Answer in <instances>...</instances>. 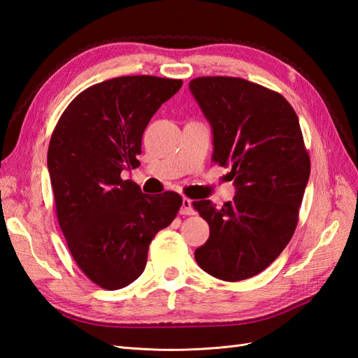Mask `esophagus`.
Here are the masks:
<instances>
[{"label": "esophagus", "instance_id": "1", "mask_svg": "<svg viewBox=\"0 0 358 358\" xmlns=\"http://www.w3.org/2000/svg\"><path fill=\"white\" fill-rule=\"evenodd\" d=\"M180 215H194V209H192V203L189 199L183 197L182 200V208H180Z\"/></svg>", "mask_w": 358, "mask_h": 358}]
</instances>
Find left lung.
Listing matches in <instances>:
<instances>
[{
    "mask_svg": "<svg viewBox=\"0 0 358 358\" xmlns=\"http://www.w3.org/2000/svg\"><path fill=\"white\" fill-rule=\"evenodd\" d=\"M189 90L212 127V161L231 169L236 187L221 209L192 203L210 229L194 257L206 273L237 282L263 272L291 241L310 159L299 117L279 92L227 76L196 78Z\"/></svg>",
    "mask_w": 358,
    "mask_h": 358,
    "instance_id": "8db88e82",
    "label": "left lung"
}]
</instances>
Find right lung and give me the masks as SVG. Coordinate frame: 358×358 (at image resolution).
<instances>
[{
    "instance_id": "add662e5",
    "label": "right lung",
    "mask_w": 358,
    "mask_h": 358,
    "mask_svg": "<svg viewBox=\"0 0 358 358\" xmlns=\"http://www.w3.org/2000/svg\"><path fill=\"white\" fill-rule=\"evenodd\" d=\"M180 86L155 76L92 85L52 133L48 169L59 227L79 268L104 289L124 288L143 273L150 242L182 206L178 192L148 196L121 178L140 166L145 128Z\"/></svg>"
}]
</instances>
